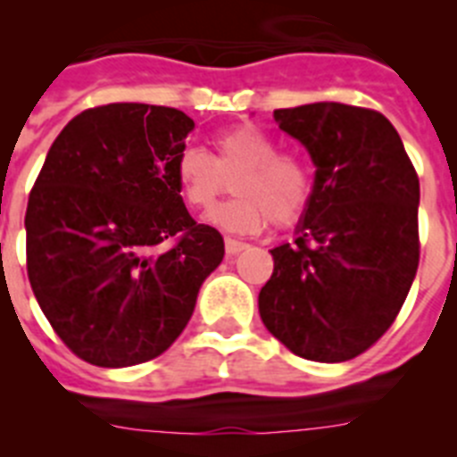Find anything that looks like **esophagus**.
Returning a JSON list of instances; mask_svg holds the SVG:
<instances>
[{
  "instance_id": "obj_1",
  "label": "esophagus",
  "mask_w": 457,
  "mask_h": 457,
  "mask_svg": "<svg viewBox=\"0 0 457 457\" xmlns=\"http://www.w3.org/2000/svg\"><path fill=\"white\" fill-rule=\"evenodd\" d=\"M224 247H226V253H240L242 249H247V242L242 240H236V237H226L224 240Z\"/></svg>"
}]
</instances>
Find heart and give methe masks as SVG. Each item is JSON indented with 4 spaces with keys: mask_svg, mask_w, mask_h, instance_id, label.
<instances>
[{
    "mask_svg": "<svg viewBox=\"0 0 457 457\" xmlns=\"http://www.w3.org/2000/svg\"><path fill=\"white\" fill-rule=\"evenodd\" d=\"M212 148V157L201 148H185L176 157L173 179L189 208H210L233 180L236 199L210 210V224L258 233L270 220L277 226L300 220L313 194V171L302 153L277 151V139L249 123L220 132Z\"/></svg>",
    "mask_w": 457,
    "mask_h": 457,
    "instance_id": "heart-1",
    "label": "heart"
}]
</instances>
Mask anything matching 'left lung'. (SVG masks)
<instances>
[{"instance_id": "8db88e82", "label": "left lung", "mask_w": 457, "mask_h": 457, "mask_svg": "<svg viewBox=\"0 0 457 457\" xmlns=\"http://www.w3.org/2000/svg\"><path fill=\"white\" fill-rule=\"evenodd\" d=\"M274 119L318 171L300 236L270 252L261 320L297 357L348 361L394 325L417 274V169L375 109L313 103Z\"/></svg>"}]
</instances>
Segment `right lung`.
I'll return each instance as SVG.
<instances>
[{
  "instance_id": "add662e5",
  "label": "right lung",
  "mask_w": 457,
  "mask_h": 457,
  "mask_svg": "<svg viewBox=\"0 0 457 457\" xmlns=\"http://www.w3.org/2000/svg\"><path fill=\"white\" fill-rule=\"evenodd\" d=\"M194 120L180 109H84L29 192L27 274L72 354L103 369L151 361L192 318L224 237L196 224L173 179Z\"/></svg>"
}]
</instances>
